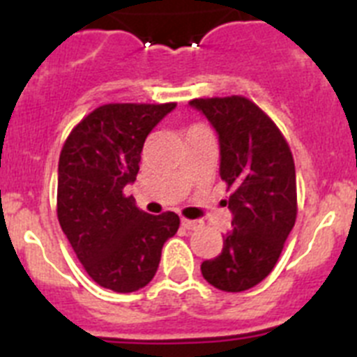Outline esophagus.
Returning a JSON list of instances; mask_svg holds the SVG:
<instances>
[{
	"instance_id": "obj_1",
	"label": "esophagus",
	"mask_w": 357,
	"mask_h": 357,
	"mask_svg": "<svg viewBox=\"0 0 357 357\" xmlns=\"http://www.w3.org/2000/svg\"><path fill=\"white\" fill-rule=\"evenodd\" d=\"M202 225H204V223H202L200 220H182V227L188 230H198L202 229Z\"/></svg>"
}]
</instances>
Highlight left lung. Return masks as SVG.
I'll use <instances>...</instances> for the list:
<instances>
[{
    "mask_svg": "<svg viewBox=\"0 0 357 357\" xmlns=\"http://www.w3.org/2000/svg\"><path fill=\"white\" fill-rule=\"evenodd\" d=\"M207 118L220 143V176L232 195V229L223 250L200 266L222 291H245L272 272L296 220L291 150L275 123L243 96L189 102Z\"/></svg>",
    "mask_w": 357,
    "mask_h": 357,
    "instance_id": "1",
    "label": "left lung"
}]
</instances>
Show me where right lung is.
I'll use <instances>...</instances> for the list:
<instances>
[{"mask_svg": "<svg viewBox=\"0 0 357 357\" xmlns=\"http://www.w3.org/2000/svg\"><path fill=\"white\" fill-rule=\"evenodd\" d=\"M176 103H109L73 128L59 159L56 214L91 279L116 293H132L153 279L164 243L181 218L159 216L125 197L135 181L148 134Z\"/></svg>", "mask_w": 357, "mask_h": 357, "instance_id": "obj_1", "label": "right lung"}]
</instances>
